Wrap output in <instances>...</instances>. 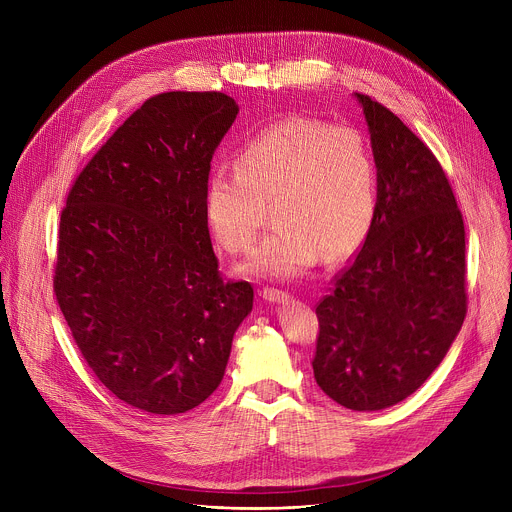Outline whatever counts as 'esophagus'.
Segmentation results:
<instances>
[{"label": "esophagus", "instance_id": "1", "mask_svg": "<svg viewBox=\"0 0 512 512\" xmlns=\"http://www.w3.org/2000/svg\"><path fill=\"white\" fill-rule=\"evenodd\" d=\"M261 298L263 300H267V302H285L287 298H289V294L287 291H281V289H277V287H263L261 291Z\"/></svg>", "mask_w": 512, "mask_h": 512}]
</instances>
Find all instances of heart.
Here are the masks:
<instances>
[{
  "instance_id": "heart-1",
  "label": "heart",
  "mask_w": 512,
  "mask_h": 512,
  "mask_svg": "<svg viewBox=\"0 0 512 512\" xmlns=\"http://www.w3.org/2000/svg\"><path fill=\"white\" fill-rule=\"evenodd\" d=\"M271 206L273 233L247 263L267 277H296L342 261L367 239L377 210L369 141L348 125L287 117L247 139L235 170L214 168L204 188L208 227L225 251H251Z\"/></svg>"
}]
</instances>
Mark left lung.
<instances>
[{
	"label": "left lung",
	"mask_w": 512,
	"mask_h": 512,
	"mask_svg": "<svg viewBox=\"0 0 512 512\" xmlns=\"http://www.w3.org/2000/svg\"><path fill=\"white\" fill-rule=\"evenodd\" d=\"M377 164L373 227L316 306L320 389L352 411L415 393L458 336L466 310V231L450 180L385 105L356 93Z\"/></svg>",
	"instance_id": "left-lung-1"
}]
</instances>
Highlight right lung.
<instances>
[{"label": "right lung", "instance_id": "1", "mask_svg": "<svg viewBox=\"0 0 512 512\" xmlns=\"http://www.w3.org/2000/svg\"><path fill=\"white\" fill-rule=\"evenodd\" d=\"M239 107L218 91L150 97L101 145L60 212L54 294L95 377L158 415L221 385L253 308L249 281H225L204 188Z\"/></svg>", "mask_w": 512, "mask_h": 512}]
</instances>
